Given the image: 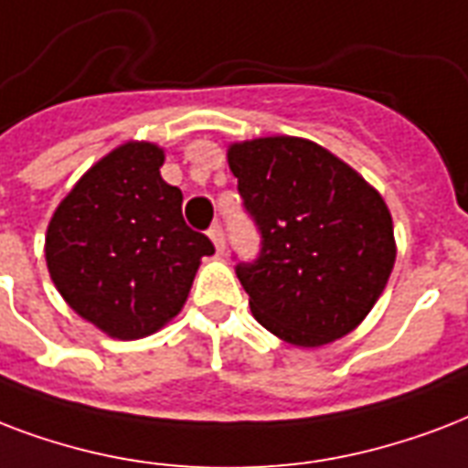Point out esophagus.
<instances>
[{
    "mask_svg": "<svg viewBox=\"0 0 468 468\" xmlns=\"http://www.w3.org/2000/svg\"><path fill=\"white\" fill-rule=\"evenodd\" d=\"M207 234H209V239H212V241H215L217 251L222 253V251H224V246H227V237H224L222 224H212V227H209Z\"/></svg>",
    "mask_w": 468,
    "mask_h": 468,
    "instance_id": "1",
    "label": "esophagus"
}]
</instances>
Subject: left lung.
I'll return each instance as SVG.
<instances>
[{"instance_id": "left-lung-1", "label": "left lung", "mask_w": 468, "mask_h": 468, "mask_svg": "<svg viewBox=\"0 0 468 468\" xmlns=\"http://www.w3.org/2000/svg\"><path fill=\"white\" fill-rule=\"evenodd\" d=\"M229 168L261 234L259 256L237 261L253 317L295 346L349 335L396 263L381 195L327 148L292 136L234 144Z\"/></svg>"}]
</instances>
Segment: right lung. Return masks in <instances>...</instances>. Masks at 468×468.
Segmentation results:
<instances>
[{"mask_svg": "<svg viewBox=\"0 0 468 468\" xmlns=\"http://www.w3.org/2000/svg\"><path fill=\"white\" fill-rule=\"evenodd\" d=\"M163 151L124 144L58 205L46 261L65 303L114 339L173 320L215 244L183 219V193L161 177Z\"/></svg>", "mask_w": 468, "mask_h": 468, "instance_id": "right-lung-1", "label": "right lung"}]
</instances>
